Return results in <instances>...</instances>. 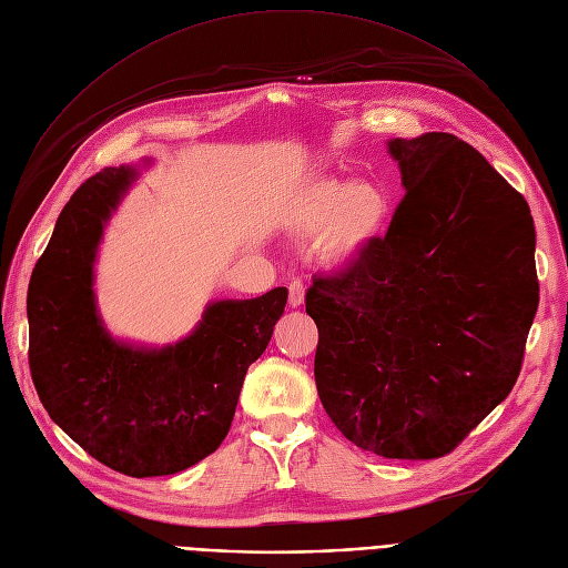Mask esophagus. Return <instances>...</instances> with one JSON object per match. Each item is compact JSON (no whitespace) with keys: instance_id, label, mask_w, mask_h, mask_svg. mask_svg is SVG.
Returning <instances> with one entry per match:
<instances>
[{"instance_id":"34e87169","label":"esophagus","mask_w":568,"mask_h":568,"mask_svg":"<svg viewBox=\"0 0 568 568\" xmlns=\"http://www.w3.org/2000/svg\"><path fill=\"white\" fill-rule=\"evenodd\" d=\"M287 292H290V294H287V302H290L292 308L304 304V292H306V287H304V283H302L300 278H292V281L287 283Z\"/></svg>"}]
</instances>
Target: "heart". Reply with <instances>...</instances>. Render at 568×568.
Returning <instances> with one entry per match:
<instances>
[{"instance_id": "1", "label": "heart", "mask_w": 568, "mask_h": 568, "mask_svg": "<svg viewBox=\"0 0 568 568\" xmlns=\"http://www.w3.org/2000/svg\"><path fill=\"white\" fill-rule=\"evenodd\" d=\"M285 221L294 234H332V255L349 260L384 230L386 200L366 182L320 179L296 193Z\"/></svg>"}]
</instances>
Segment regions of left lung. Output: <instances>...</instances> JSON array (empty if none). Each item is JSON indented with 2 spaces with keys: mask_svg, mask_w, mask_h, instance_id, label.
Returning a JSON list of instances; mask_svg holds the SVG:
<instances>
[{
  "mask_svg": "<svg viewBox=\"0 0 568 568\" xmlns=\"http://www.w3.org/2000/svg\"><path fill=\"white\" fill-rule=\"evenodd\" d=\"M389 230L306 292L315 384L336 428L382 458L452 454L511 394L539 306L525 197L452 133L396 138Z\"/></svg>",
  "mask_w": 568,
  "mask_h": 568,
  "instance_id": "1",
  "label": "left lung"
}]
</instances>
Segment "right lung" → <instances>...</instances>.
Listing matches in <instances>:
<instances>
[{
    "label": "right lung",
    "mask_w": 568,
    "mask_h": 568,
    "mask_svg": "<svg viewBox=\"0 0 568 568\" xmlns=\"http://www.w3.org/2000/svg\"><path fill=\"white\" fill-rule=\"evenodd\" d=\"M133 179V168H103L71 195L29 281L27 317L29 371L50 419L105 467L142 479L219 449L287 290L216 302L189 338L163 349L114 343L94 306V257Z\"/></svg>",
    "instance_id": "obj_1"
}]
</instances>
